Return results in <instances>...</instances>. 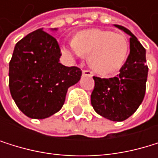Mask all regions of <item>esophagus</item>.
<instances>
[{
  "label": "esophagus",
  "instance_id": "obj_1",
  "mask_svg": "<svg viewBox=\"0 0 158 158\" xmlns=\"http://www.w3.org/2000/svg\"><path fill=\"white\" fill-rule=\"evenodd\" d=\"M82 75H83V76L92 77V76H93V72H92V71H90V70H83V71H82Z\"/></svg>",
  "mask_w": 158,
  "mask_h": 158
}]
</instances>
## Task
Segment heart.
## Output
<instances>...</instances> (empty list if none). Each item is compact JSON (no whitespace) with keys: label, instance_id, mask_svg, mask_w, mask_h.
Segmentation results:
<instances>
[{"label":"heart","instance_id":"b5f03b06","mask_svg":"<svg viewBox=\"0 0 158 158\" xmlns=\"http://www.w3.org/2000/svg\"><path fill=\"white\" fill-rule=\"evenodd\" d=\"M128 47V40L123 34L111 30L89 29L78 33L70 47L63 50L69 55H89L88 62L93 69L102 74H112L124 64Z\"/></svg>","mask_w":158,"mask_h":158}]
</instances>
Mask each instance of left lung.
Returning <instances> with one entry per match:
<instances>
[{
  "instance_id": "1",
  "label": "left lung",
  "mask_w": 158,
  "mask_h": 158,
  "mask_svg": "<svg viewBox=\"0 0 158 158\" xmlns=\"http://www.w3.org/2000/svg\"><path fill=\"white\" fill-rule=\"evenodd\" d=\"M130 38V54L117 77H93L95 87L91 104L101 117L113 121H123L137 110L144 98L148 66L146 50L136 37L124 26L114 24Z\"/></svg>"
}]
</instances>
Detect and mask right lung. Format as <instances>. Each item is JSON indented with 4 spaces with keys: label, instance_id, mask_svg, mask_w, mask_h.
I'll list each match as a JSON object with an SVG mask.
<instances>
[{
    "label": "right lung",
    "instance_id": "1",
    "mask_svg": "<svg viewBox=\"0 0 158 158\" xmlns=\"http://www.w3.org/2000/svg\"><path fill=\"white\" fill-rule=\"evenodd\" d=\"M60 56L57 40L42 29L17 42L9 62V89L28 118L42 119L59 112L68 88L81 80V70L60 63Z\"/></svg>",
    "mask_w": 158,
    "mask_h": 158
}]
</instances>
